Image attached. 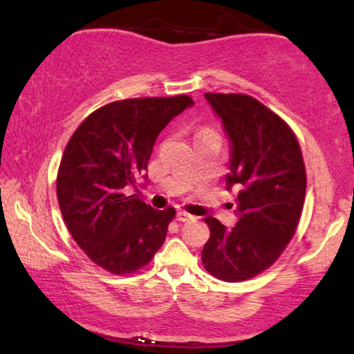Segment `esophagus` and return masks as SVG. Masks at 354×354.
I'll return each instance as SVG.
<instances>
[{
  "instance_id": "obj_1",
  "label": "esophagus",
  "mask_w": 354,
  "mask_h": 354,
  "mask_svg": "<svg viewBox=\"0 0 354 354\" xmlns=\"http://www.w3.org/2000/svg\"><path fill=\"white\" fill-rule=\"evenodd\" d=\"M177 221L178 222H188V221H193L195 219V216H192V214H188L187 211H177Z\"/></svg>"
}]
</instances>
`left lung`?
<instances>
[{"mask_svg":"<svg viewBox=\"0 0 354 354\" xmlns=\"http://www.w3.org/2000/svg\"><path fill=\"white\" fill-rule=\"evenodd\" d=\"M229 138L227 190L236 188L239 217L227 229L207 216L211 235L201 251L207 272L225 282L251 279L270 264L297 230L306 171L292 129L248 95L205 93Z\"/></svg>","mask_w":354,"mask_h":354,"instance_id":"obj_1","label":"left lung"}]
</instances>
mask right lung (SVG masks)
Segmentation results:
<instances>
[{
  "mask_svg": "<svg viewBox=\"0 0 354 354\" xmlns=\"http://www.w3.org/2000/svg\"><path fill=\"white\" fill-rule=\"evenodd\" d=\"M193 104L187 95L115 101L91 113L67 143L56 182L62 219L75 243L108 272H135L166 240L176 209H154L125 188L138 177L148 182L158 135Z\"/></svg>",
  "mask_w": 354,
  "mask_h": 354,
  "instance_id": "add662e5",
  "label": "right lung"
}]
</instances>
